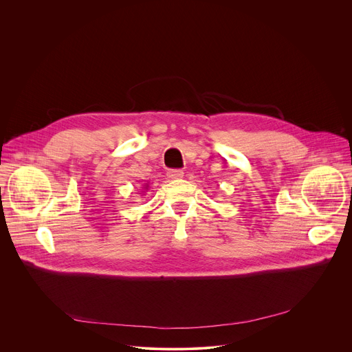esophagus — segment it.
<instances>
[{
    "label": "esophagus",
    "instance_id": "obj_1",
    "mask_svg": "<svg viewBox=\"0 0 352 352\" xmlns=\"http://www.w3.org/2000/svg\"><path fill=\"white\" fill-rule=\"evenodd\" d=\"M167 177L170 179H181L184 177V173L181 170H168Z\"/></svg>",
    "mask_w": 352,
    "mask_h": 352
}]
</instances>
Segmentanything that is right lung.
<instances>
[{"mask_svg":"<svg viewBox=\"0 0 352 352\" xmlns=\"http://www.w3.org/2000/svg\"><path fill=\"white\" fill-rule=\"evenodd\" d=\"M147 188H148V184H144V186H143V189H144V190H147Z\"/></svg>","mask_w":352,"mask_h":352,"instance_id":"1","label":"right lung"}]
</instances>
